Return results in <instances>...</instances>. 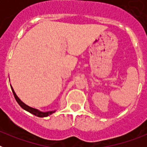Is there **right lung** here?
<instances>
[{"mask_svg": "<svg viewBox=\"0 0 147 147\" xmlns=\"http://www.w3.org/2000/svg\"><path fill=\"white\" fill-rule=\"evenodd\" d=\"M11 90H12L13 94H14V96H15V99H16L17 102L19 104V105H20L22 108H23L24 110H27L28 112L31 113L32 114H34V115H36V116H38V117H46V116H48V115H51V114H52L53 113L55 112V111H50V112H45V113L40 112V111H39V110H37V109H34V108H32V107H28V105H25V104L23 103L22 101H20V98L17 96L16 93H15V91H14V90H13L12 87H11Z\"/></svg>", "mask_w": 147, "mask_h": 147, "instance_id": "add662e5", "label": "right lung"}]
</instances>
